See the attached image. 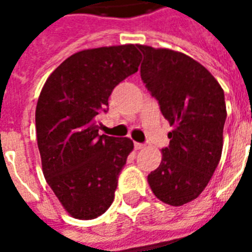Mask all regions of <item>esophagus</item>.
<instances>
[{
  "label": "esophagus",
  "mask_w": 252,
  "mask_h": 252,
  "mask_svg": "<svg viewBox=\"0 0 252 252\" xmlns=\"http://www.w3.org/2000/svg\"><path fill=\"white\" fill-rule=\"evenodd\" d=\"M146 147V144H143V143H136L135 142V148L136 150H142V148Z\"/></svg>",
  "instance_id": "obj_1"
}]
</instances>
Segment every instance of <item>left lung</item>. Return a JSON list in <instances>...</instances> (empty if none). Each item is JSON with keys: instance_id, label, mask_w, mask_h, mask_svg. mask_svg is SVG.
I'll return each mask as SVG.
<instances>
[{"instance_id": "left-lung-1", "label": "left lung", "mask_w": 252, "mask_h": 252, "mask_svg": "<svg viewBox=\"0 0 252 252\" xmlns=\"http://www.w3.org/2000/svg\"><path fill=\"white\" fill-rule=\"evenodd\" d=\"M137 47L144 57L142 81L174 126L148 184L157 198L181 206L202 193L220 162L227 117L224 92L193 58L167 48Z\"/></svg>"}]
</instances>
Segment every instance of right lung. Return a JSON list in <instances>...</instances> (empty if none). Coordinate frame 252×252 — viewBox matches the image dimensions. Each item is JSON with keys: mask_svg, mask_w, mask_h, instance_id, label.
Here are the masks:
<instances>
[{"mask_svg": "<svg viewBox=\"0 0 252 252\" xmlns=\"http://www.w3.org/2000/svg\"><path fill=\"white\" fill-rule=\"evenodd\" d=\"M135 44L83 50L58 66L36 105V133L43 174L70 216L92 220L115 198L119 174L133 142L99 135L113 89L137 71Z\"/></svg>", "mask_w": 252, "mask_h": 252, "instance_id": "add662e5", "label": "right lung"}]
</instances>
